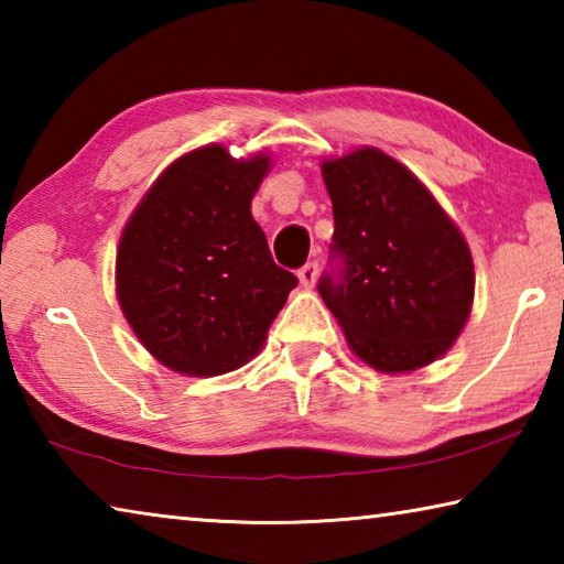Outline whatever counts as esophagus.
Listing matches in <instances>:
<instances>
[{
    "instance_id": "1",
    "label": "esophagus",
    "mask_w": 564,
    "mask_h": 564,
    "mask_svg": "<svg viewBox=\"0 0 564 564\" xmlns=\"http://www.w3.org/2000/svg\"><path fill=\"white\" fill-rule=\"evenodd\" d=\"M316 279H318V263L308 261L299 271V281H301L303 289H313V285H316Z\"/></svg>"
}]
</instances>
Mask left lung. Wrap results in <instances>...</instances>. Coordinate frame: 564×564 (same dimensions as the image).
<instances>
[{"instance_id":"obj_1","label":"left lung","mask_w":564,"mask_h":564,"mask_svg":"<svg viewBox=\"0 0 564 564\" xmlns=\"http://www.w3.org/2000/svg\"><path fill=\"white\" fill-rule=\"evenodd\" d=\"M330 271L318 293L356 356L408 373L451 350L473 308V256L413 171L376 147L326 159Z\"/></svg>"}]
</instances>
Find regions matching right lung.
<instances>
[{
	"label": "right lung",
	"instance_id": "add662e5",
	"mask_svg": "<svg viewBox=\"0 0 564 564\" xmlns=\"http://www.w3.org/2000/svg\"><path fill=\"white\" fill-rule=\"evenodd\" d=\"M271 156L234 159L221 144L176 159L123 226L117 299L161 366L208 378L259 356L299 285L275 265L251 216Z\"/></svg>",
	"mask_w": 564,
	"mask_h": 564
}]
</instances>
